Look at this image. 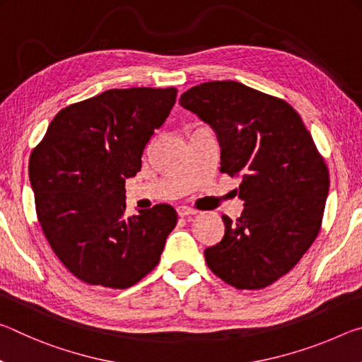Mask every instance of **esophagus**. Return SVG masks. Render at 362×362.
<instances>
[{
    "instance_id": "esophagus-1",
    "label": "esophagus",
    "mask_w": 362,
    "mask_h": 362,
    "mask_svg": "<svg viewBox=\"0 0 362 362\" xmlns=\"http://www.w3.org/2000/svg\"><path fill=\"white\" fill-rule=\"evenodd\" d=\"M177 214H179V217H189V216H194L196 211L189 209V207H185V206H179L177 207Z\"/></svg>"
}]
</instances>
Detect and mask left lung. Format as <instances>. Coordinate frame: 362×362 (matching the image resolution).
I'll use <instances>...</instances> for the list:
<instances>
[{"instance_id": "1", "label": "left lung", "mask_w": 362, "mask_h": 362, "mask_svg": "<svg viewBox=\"0 0 362 362\" xmlns=\"http://www.w3.org/2000/svg\"><path fill=\"white\" fill-rule=\"evenodd\" d=\"M180 105L216 132L220 170L240 177L241 217L204 250L214 274L236 289H263L293 268L320 233L329 170L289 103L238 81L188 89Z\"/></svg>"}]
</instances>
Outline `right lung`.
Here are the masks:
<instances>
[{"instance_id":"obj_1","label":"right lung","mask_w":362,"mask_h":362,"mask_svg":"<svg viewBox=\"0 0 362 362\" xmlns=\"http://www.w3.org/2000/svg\"><path fill=\"white\" fill-rule=\"evenodd\" d=\"M175 88L110 89L56 115L33 150L36 216L59 260L93 286L127 289L158 265L177 212L156 204L126 217V179L142 168Z\"/></svg>"}]
</instances>
